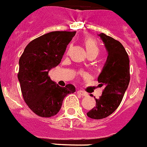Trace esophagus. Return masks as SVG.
Returning <instances> with one entry per match:
<instances>
[{
    "label": "esophagus",
    "mask_w": 147,
    "mask_h": 147,
    "mask_svg": "<svg viewBox=\"0 0 147 147\" xmlns=\"http://www.w3.org/2000/svg\"><path fill=\"white\" fill-rule=\"evenodd\" d=\"M77 94L78 95H80V96H87V93L86 92H84V91H83V90H77Z\"/></svg>",
    "instance_id": "esophagus-1"
}]
</instances>
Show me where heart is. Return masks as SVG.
<instances>
[{"mask_svg":"<svg viewBox=\"0 0 147 147\" xmlns=\"http://www.w3.org/2000/svg\"><path fill=\"white\" fill-rule=\"evenodd\" d=\"M85 46L88 53L96 52L97 55L98 53V46L96 41L92 38H89L85 41Z\"/></svg>","mask_w":147,"mask_h":147,"instance_id":"b5f03b06","label":"heart"}]
</instances>
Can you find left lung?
<instances>
[{
    "label": "left lung",
    "instance_id": "8db88e82",
    "mask_svg": "<svg viewBox=\"0 0 147 147\" xmlns=\"http://www.w3.org/2000/svg\"><path fill=\"white\" fill-rule=\"evenodd\" d=\"M109 55L106 63L98 77L102 94L95 98L96 106L87 112L92 119H102L113 113L121 104L130 82L128 55L122 44L104 33L99 34Z\"/></svg>",
    "mask_w": 147,
    "mask_h": 147
}]
</instances>
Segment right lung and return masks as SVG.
I'll use <instances>...</instances> for the list:
<instances>
[{"label": "right lung", "mask_w": 147, "mask_h": 147, "mask_svg": "<svg viewBox=\"0 0 147 147\" xmlns=\"http://www.w3.org/2000/svg\"><path fill=\"white\" fill-rule=\"evenodd\" d=\"M76 32L55 31L27 45L19 61L17 74L23 99L37 115L50 118L58 113L64 97L75 92L74 86L61 87L52 81L49 71L60 64Z\"/></svg>", "instance_id": "obj_1"}]
</instances>
